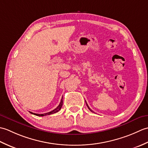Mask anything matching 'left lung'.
Masks as SVG:
<instances>
[{
  "mask_svg": "<svg viewBox=\"0 0 148 148\" xmlns=\"http://www.w3.org/2000/svg\"><path fill=\"white\" fill-rule=\"evenodd\" d=\"M85 102H86V101H85ZM86 106H87V107H88V109H89V110H90V111H92V112H93V111H92V109H90V108H89V106H88V104H87V103H86Z\"/></svg>",
  "mask_w": 148,
  "mask_h": 148,
  "instance_id": "8db88e82",
  "label": "left lung"
}]
</instances>
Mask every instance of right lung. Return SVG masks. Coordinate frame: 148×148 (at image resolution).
I'll return each instance as SVG.
<instances>
[{
    "label": "right lung",
    "instance_id": "obj_1",
    "mask_svg": "<svg viewBox=\"0 0 148 148\" xmlns=\"http://www.w3.org/2000/svg\"><path fill=\"white\" fill-rule=\"evenodd\" d=\"M63 97L61 99V101H60V104L58 106V107L56 108H55L54 110H53V111H50L49 112H47V113H45V114H36V113H33L32 112H30L31 114H34L36 116H46V115H49V114H54V113L55 112H57L58 111H59L60 110V109L62 108V104H63Z\"/></svg>",
    "mask_w": 148,
    "mask_h": 148
}]
</instances>
